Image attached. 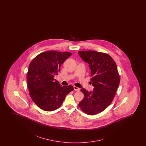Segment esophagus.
<instances>
[{"label": "esophagus", "mask_w": 146, "mask_h": 146, "mask_svg": "<svg viewBox=\"0 0 146 146\" xmlns=\"http://www.w3.org/2000/svg\"><path fill=\"white\" fill-rule=\"evenodd\" d=\"M74 90H75L76 91H80V88L77 87L76 86H74Z\"/></svg>", "instance_id": "esophagus-1"}]
</instances>
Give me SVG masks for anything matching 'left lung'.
<instances>
[{"mask_svg": "<svg viewBox=\"0 0 146 146\" xmlns=\"http://www.w3.org/2000/svg\"><path fill=\"white\" fill-rule=\"evenodd\" d=\"M78 53L89 64L94 87L91 92L81 89L84 98L79 106L85 113L93 115L103 111L112 103L120 84V75L116 63L108 54L92 50Z\"/></svg>", "mask_w": 146, "mask_h": 146, "instance_id": "1", "label": "left lung"}]
</instances>
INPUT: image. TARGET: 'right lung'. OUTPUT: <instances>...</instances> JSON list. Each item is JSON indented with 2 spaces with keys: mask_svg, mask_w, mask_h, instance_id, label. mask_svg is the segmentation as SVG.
<instances>
[{
  "mask_svg": "<svg viewBox=\"0 0 146 146\" xmlns=\"http://www.w3.org/2000/svg\"><path fill=\"white\" fill-rule=\"evenodd\" d=\"M71 55L70 52L48 51L39 54L30 62L27 76L29 95L42 110H56L66 95L74 90L72 85L62 86L54 78L60 72L61 64Z\"/></svg>",
  "mask_w": 146,
  "mask_h": 146,
  "instance_id": "1",
  "label": "right lung"
}]
</instances>
